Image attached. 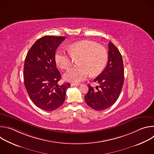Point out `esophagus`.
<instances>
[{
  "instance_id": "34e87169",
  "label": "esophagus",
  "mask_w": 154,
  "mask_h": 154,
  "mask_svg": "<svg viewBox=\"0 0 154 154\" xmlns=\"http://www.w3.org/2000/svg\"><path fill=\"white\" fill-rule=\"evenodd\" d=\"M80 85V83H72L71 84V85L72 86H77V85Z\"/></svg>"
}]
</instances>
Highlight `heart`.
<instances>
[{"label":"heart","mask_w":154,"mask_h":154,"mask_svg":"<svg viewBox=\"0 0 154 154\" xmlns=\"http://www.w3.org/2000/svg\"><path fill=\"white\" fill-rule=\"evenodd\" d=\"M69 53L58 50L55 55L57 64L62 69L69 68L74 60H78L79 67L73 68L66 72L63 78L66 81L78 83L85 80L89 74L95 76L101 73L108 61L106 49L97 43L82 41L74 43L69 48Z\"/></svg>","instance_id":"obj_1"}]
</instances>
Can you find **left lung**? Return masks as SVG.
I'll list each match as a JSON object with an SVG mask.
<instances>
[{
    "instance_id": "obj_1",
    "label": "left lung",
    "mask_w": 154,
    "mask_h": 154,
    "mask_svg": "<svg viewBox=\"0 0 154 154\" xmlns=\"http://www.w3.org/2000/svg\"><path fill=\"white\" fill-rule=\"evenodd\" d=\"M108 60L105 69L95 79L100 85L96 88L89 84L88 92L85 96L86 104L97 111L104 110L113 105L119 96L124 80V69L121 54L109 41Z\"/></svg>"
}]
</instances>
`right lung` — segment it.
<instances>
[{"label": "right lung", "instance_id": "right-lung-1", "mask_svg": "<svg viewBox=\"0 0 154 154\" xmlns=\"http://www.w3.org/2000/svg\"><path fill=\"white\" fill-rule=\"evenodd\" d=\"M64 36H45L38 39L25 59L24 80L27 92L33 103L47 112L54 111L64 102L71 85H59L61 74L57 68L55 51Z\"/></svg>", "mask_w": 154, "mask_h": 154}]
</instances>
